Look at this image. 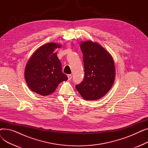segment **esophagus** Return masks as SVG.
Here are the masks:
<instances>
[{
    "mask_svg": "<svg viewBox=\"0 0 148 148\" xmlns=\"http://www.w3.org/2000/svg\"><path fill=\"white\" fill-rule=\"evenodd\" d=\"M68 80H71L72 79V75L71 74H68Z\"/></svg>",
    "mask_w": 148,
    "mask_h": 148,
    "instance_id": "esophagus-1",
    "label": "esophagus"
}]
</instances>
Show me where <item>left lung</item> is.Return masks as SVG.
Wrapping results in <instances>:
<instances>
[{
    "instance_id": "1",
    "label": "left lung",
    "mask_w": 148,
    "mask_h": 148,
    "mask_svg": "<svg viewBox=\"0 0 148 148\" xmlns=\"http://www.w3.org/2000/svg\"><path fill=\"white\" fill-rule=\"evenodd\" d=\"M80 49L83 54L84 77L75 88L84 99H100L110 90L114 82L113 58L101 45L91 41L81 42Z\"/></svg>"
}]
</instances>
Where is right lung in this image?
I'll return each instance as SVG.
<instances>
[{
  "label": "right lung",
  "mask_w": 148,
  "mask_h": 148,
  "mask_svg": "<svg viewBox=\"0 0 148 148\" xmlns=\"http://www.w3.org/2000/svg\"><path fill=\"white\" fill-rule=\"evenodd\" d=\"M59 44L47 43L37 49L29 59L25 70V78L29 89L43 96L54 92L60 83L68 80L54 50Z\"/></svg>",
  "instance_id": "add662e5"
}]
</instances>
